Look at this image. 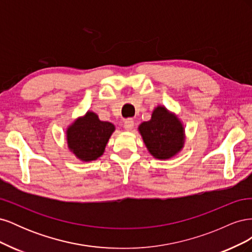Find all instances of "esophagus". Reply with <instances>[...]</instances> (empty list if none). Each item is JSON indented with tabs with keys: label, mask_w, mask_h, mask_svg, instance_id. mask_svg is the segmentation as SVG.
<instances>
[{
	"label": "esophagus",
	"mask_w": 252,
	"mask_h": 252,
	"mask_svg": "<svg viewBox=\"0 0 252 252\" xmlns=\"http://www.w3.org/2000/svg\"><path fill=\"white\" fill-rule=\"evenodd\" d=\"M133 127H134V122H133L132 119H127V120L124 122V128H125V130L130 131V130H132Z\"/></svg>",
	"instance_id": "obj_1"
}]
</instances>
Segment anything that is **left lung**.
<instances>
[{"label":"left lung","mask_w":252,"mask_h":252,"mask_svg":"<svg viewBox=\"0 0 252 252\" xmlns=\"http://www.w3.org/2000/svg\"><path fill=\"white\" fill-rule=\"evenodd\" d=\"M139 131L150 155L158 159L174 157L184 146V127L179 118L164 106H158L151 119L139 126Z\"/></svg>","instance_id":"left-lung-1"}]
</instances>
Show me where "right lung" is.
Masks as SVG:
<instances>
[{
    "label": "right lung",
    "instance_id": "right-lung-1",
    "mask_svg": "<svg viewBox=\"0 0 252 252\" xmlns=\"http://www.w3.org/2000/svg\"><path fill=\"white\" fill-rule=\"evenodd\" d=\"M114 130L116 127L112 123L101 121L96 113L87 111L67 128L68 148L83 162L95 161L104 154Z\"/></svg>",
    "mask_w": 252,
    "mask_h": 252
}]
</instances>
